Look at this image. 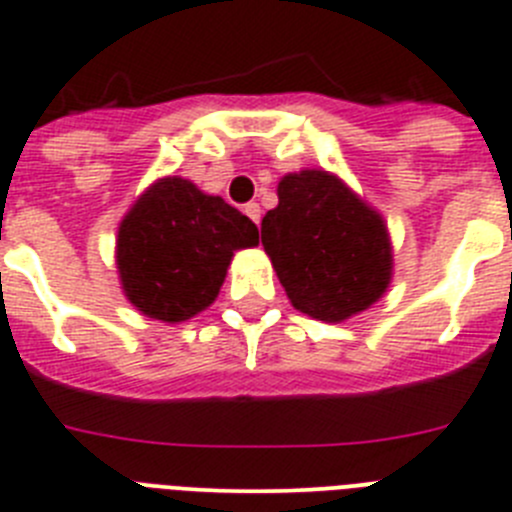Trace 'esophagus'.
I'll list each match as a JSON object with an SVG mask.
<instances>
[{"instance_id": "esophagus-1", "label": "esophagus", "mask_w": 512, "mask_h": 512, "mask_svg": "<svg viewBox=\"0 0 512 512\" xmlns=\"http://www.w3.org/2000/svg\"><path fill=\"white\" fill-rule=\"evenodd\" d=\"M245 214L250 216L252 222L260 224V204H255V201H252V204H245Z\"/></svg>"}]
</instances>
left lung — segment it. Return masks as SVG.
<instances>
[{
	"instance_id": "1",
	"label": "left lung",
	"mask_w": 512,
	"mask_h": 512,
	"mask_svg": "<svg viewBox=\"0 0 512 512\" xmlns=\"http://www.w3.org/2000/svg\"><path fill=\"white\" fill-rule=\"evenodd\" d=\"M262 247L293 308L339 324L380 301L393 280L388 224L339 176L288 173L262 219Z\"/></svg>"
}]
</instances>
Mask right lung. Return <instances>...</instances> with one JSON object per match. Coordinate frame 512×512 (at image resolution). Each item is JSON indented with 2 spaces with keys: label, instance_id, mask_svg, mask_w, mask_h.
Instances as JSON below:
<instances>
[{
  "label": "right lung",
  "instance_id": "right-lung-1",
  "mask_svg": "<svg viewBox=\"0 0 512 512\" xmlns=\"http://www.w3.org/2000/svg\"><path fill=\"white\" fill-rule=\"evenodd\" d=\"M257 245V227L222 196L181 176L158 178L117 229V273L142 316L181 324L219 296L234 252Z\"/></svg>",
  "mask_w": 512,
  "mask_h": 512
}]
</instances>
